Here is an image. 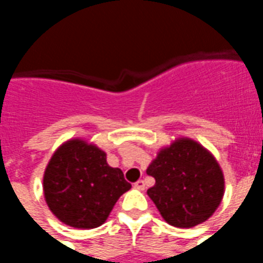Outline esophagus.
<instances>
[{
  "mask_svg": "<svg viewBox=\"0 0 263 263\" xmlns=\"http://www.w3.org/2000/svg\"><path fill=\"white\" fill-rule=\"evenodd\" d=\"M134 187L138 189V190H145V182L143 180H138V182L134 183Z\"/></svg>",
  "mask_w": 263,
  "mask_h": 263,
  "instance_id": "34e87169",
  "label": "esophagus"
}]
</instances>
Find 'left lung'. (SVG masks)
I'll return each mask as SVG.
<instances>
[{"instance_id": "left-lung-1", "label": "left lung", "mask_w": 263, "mask_h": 263, "mask_svg": "<svg viewBox=\"0 0 263 263\" xmlns=\"http://www.w3.org/2000/svg\"><path fill=\"white\" fill-rule=\"evenodd\" d=\"M146 173L155 179L148 196L171 226L190 228L209 220L224 194L217 160L192 139H177L162 149Z\"/></svg>"}]
</instances>
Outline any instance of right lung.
<instances>
[{
  "mask_svg": "<svg viewBox=\"0 0 263 263\" xmlns=\"http://www.w3.org/2000/svg\"><path fill=\"white\" fill-rule=\"evenodd\" d=\"M129 189L122 171L108 166L105 152L80 139L63 143L43 176L50 211L62 222L84 230L101 226Z\"/></svg>",
  "mask_w": 263,
  "mask_h": 263,
  "instance_id": "obj_1",
  "label": "right lung"
}]
</instances>
